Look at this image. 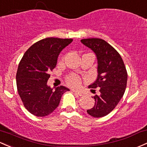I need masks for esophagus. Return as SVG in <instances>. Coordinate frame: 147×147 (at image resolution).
Instances as JSON below:
<instances>
[{"label":"esophagus","instance_id":"34e87169","mask_svg":"<svg viewBox=\"0 0 147 147\" xmlns=\"http://www.w3.org/2000/svg\"><path fill=\"white\" fill-rule=\"evenodd\" d=\"M72 91H73L75 93H76V94L78 95V96H82V93H81V92H80L79 91H77V90L72 89Z\"/></svg>","mask_w":147,"mask_h":147}]
</instances>
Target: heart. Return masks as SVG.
I'll use <instances>...</instances> for the list:
<instances>
[{
    "instance_id": "heart-1",
    "label": "heart",
    "mask_w": 147,
    "mask_h": 147,
    "mask_svg": "<svg viewBox=\"0 0 147 147\" xmlns=\"http://www.w3.org/2000/svg\"><path fill=\"white\" fill-rule=\"evenodd\" d=\"M80 78L76 76H71L68 79V83L71 85H74V86L78 85L80 84Z\"/></svg>"
}]
</instances>
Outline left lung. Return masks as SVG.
I'll list each match as a JSON object with an SVG mask.
<instances>
[{"label": "left lung", "instance_id": "left-lung-1", "mask_svg": "<svg viewBox=\"0 0 147 147\" xmlns=\"http://www.w3.org/2000/svg\"><path fill=\"white\" fill-rule=\"evenodd\" d=\"M81 42L91 49L97 59V78L88 88H98L100 93L92 97L95 105L87 113L100 118L112 112L123 97L128 75L121 56L104 40L88 38L81 40Z\"/></svg>", "mask_w": 147, "mask_h": 147}]
</instances>
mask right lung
Masks as SVG:
<instances>
[{
	"label": "right lung",
	"instance_id": "1",
	"mask_svg": "<svg viewBox=\"0 0 147 147\" xmlns=\"http://www.w3.org/2000/svg\"><path fill=\"white\" fill-rule=\"evenodd\" d=\"M72 39L47 38L33 44L19 63L16 80L24 107L33 115L45 117L59 106L63 94L69 88H51L47 84L49 72L57 63L59 54Z\"/></svg>",
	"mask_w": 147,
	"mask_h": 147
}]
</instances>
